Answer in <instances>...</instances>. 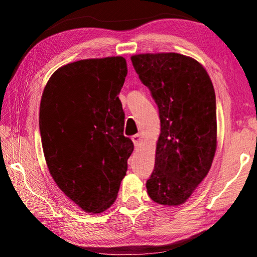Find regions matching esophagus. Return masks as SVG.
<instances>
[{"instance_id":"obj_1","label":"esophagus","mask_w":257,"mask_h":257,"mask_svg":"<svg viewBox=\"0 0 257 257\" xmlns=\"http://www.w3.org/2000/svg\"><path fill=\"white\" fill-rule=\"evenodd\" d=\"M132 139H133V142H134L135 147H139V145L142 144V136L139 134L134 135V136L132 137Z\"/></svg>"}]
</instances>
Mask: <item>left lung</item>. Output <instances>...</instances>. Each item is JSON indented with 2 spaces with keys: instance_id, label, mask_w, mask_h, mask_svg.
Here are the masks:
<instances>
[{
  "instance_id": "8db88e82",
  "label": "left lung",
  "mask_w": 257,
  "mask_h": 257,
  "mask_svg": "<svg viewBox=\"0 0 257 257\" xmlns=\"http://www.w3.org/2000/svg\"><path fill=\"white\" fill-rule=\"evenodd\" d=\"M139 79L159 107L161 134L146 182L155 203H185L210 171L216 150V104L201 63L179 53L132 56Z\"/></svg>"
}]
</instances>
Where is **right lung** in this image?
I'll return each mask as SVG.
<instances>
[{"instance_id":"1","label":"right lung","mask_w":257,"mask_h":257,"mask_svg":"<svg viewBox=\"0 0 257 257\" xmlns=\"http://www.w3.org/2000/svg\"><path fill=\"white\" fill-rule=\"evenodd\" d=\"M122 56L86 59L59 68L40 107L43 151L52 178L81 210L102 213L114 203L134 151L123 136L118 95L127 76Z\"/></svg>"}]
</instances>
